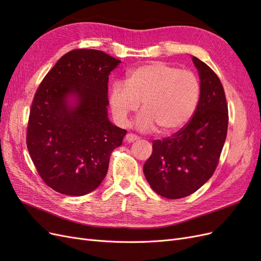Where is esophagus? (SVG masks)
I'll list each match as a JSON object with an SVG mask.
<instances>
[{
  "mask_svg": "<svg viewBox=\"0 0 261 261\" xmlns=\"http://www.w3.org/2000/svg\"><path fill=\"white\" fill-rule=\"evenodd\" d=\"M138 137L136 135H134V134H127V135L125 136V140L127 141V143H133V141L137 140Z\"/></svg>",
  "mask_w": 261,
  "mask_h": 261,
  "instance_id": "1",
  "label": "esophagus"
}]
</instances>
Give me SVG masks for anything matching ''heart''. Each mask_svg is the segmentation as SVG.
<instances>
[{"label":"heart","instance_id":"heart-1","mask_svg":"<svg viewBox=\"0 0 261 261\" xmlns=\"http://www.w3.org/2000/svg\"><path fill=\"white\" fill-rule=\"evenodd\" d=\"M200 98L199 80L188 69L164 62H151L133 68L126 81L114 82L109 91V103L115 122L126 126L128 116L144 108L136 117L140 130L159 126L163 134L174 133L191 121Z\"/></svg>","mask_w":261,"mask_h":261}]
</instances>
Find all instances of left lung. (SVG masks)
I'll use <instances>...</instances> for the list:
<instances>
[{
  "label": "left lung",
  "instance_id": "8db88e82",
  "mask_svg": "<svg viewBox=\"0 0 261 261\" xmlns=\"http://www.w3.org/2000/svg\"><path fill=\"white\" fill-rule=\"evenodd\" d=\"M200 80L194 116L172 137L152 143L144 174L153 191L169 199L192 195L212 176L227 133L228 113L223 86L213 70L192 57Z\"/></svg>",
  "mask_w": 261,
  "mask_h": 261
}]
</instances>
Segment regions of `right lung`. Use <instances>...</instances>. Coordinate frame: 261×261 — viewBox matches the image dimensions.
Returning <instances> with one entry per match:
<instances>
[{"label":"right lung","mask_w":261,"mask_h":261,"mask_svg":"<svg viewBox=\"0 0 261 261\" xmlns=\"http://www.w3.org/2000/svg\"><path fill=\"white\" fill-rule=\"evenodd\" d=\"M121 61L78 49L57 62L39 86L30 110L27 148L44 183L84 196L107 175L110 155L126 130L108 116L109 75Z\"/></svg>","instance_id":"1"}]
</instances>
